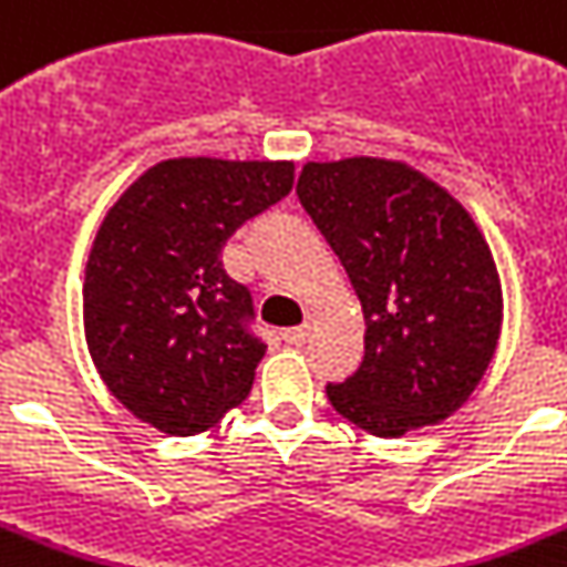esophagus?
Listing matches in <instances>:
<instances>
[{
  "instance_id": "34e87169",
  "label": "esophagus",
  "mask_w": 567,
  "mask_h": 567,
  "mask_svg": "<svg viewBox=\"0 0 567 567\" xmlns=\"http://www.w3.org/2000/svg\"><path fill=\"white\" fill-rule=\"evenodd\" d=\"M308 334H311V326H299V328H285L279 337H282L288 346H302V342L308 340Z\"/></svg>"
}]
</instances>
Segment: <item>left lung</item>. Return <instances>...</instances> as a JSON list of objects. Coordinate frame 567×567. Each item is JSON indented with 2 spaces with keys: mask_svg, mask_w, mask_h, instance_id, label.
<instances>
[{
  "mask_svg": "<svg viewBox=\"0 0 567 567\" xmlns=\"http://www.w3.org/2000/svg\"><path fill=\"white\" fill-rule=\"evenodd\" d=\"M297 195L365 320L363 363L328 383L331 406L378 437L453 415L502 334V279L473 216L415 166L365 155L308 161Z\"/></svg>",
  "mask_w": 567,
  "mask_h": 567,
  "instance_id": "left-lung-1",
  "label": "left lung"
}]
</instances>
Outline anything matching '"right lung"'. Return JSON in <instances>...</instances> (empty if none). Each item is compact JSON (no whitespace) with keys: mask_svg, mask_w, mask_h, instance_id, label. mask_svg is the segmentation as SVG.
<instances>
[{"mask_svg":"<svg viewBox=\"0 0 567 567\" xmlns=\"http://www.w3.org/2000/svg\"><path fill=\"white\" fill-rule=\"evenodd\" d=\"M291 187L293 161L169 158L109 207L85 261L83 328L94 369L137 421L198 435L247 398L265 342L218 256Z\"/></svg>","mask_w":567,"mask_h":567,"instance_id":"right-lung-1","label":"right lung"}]
</instances>
